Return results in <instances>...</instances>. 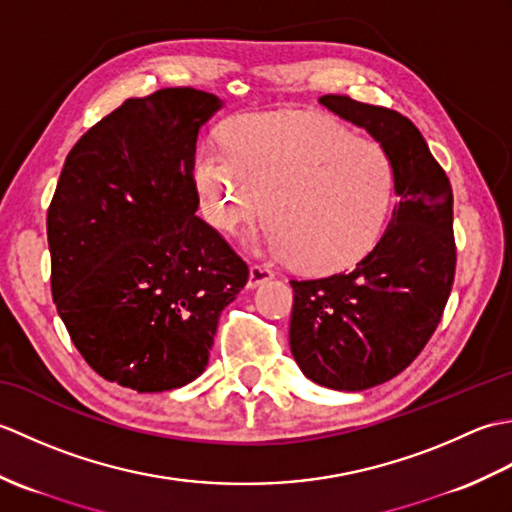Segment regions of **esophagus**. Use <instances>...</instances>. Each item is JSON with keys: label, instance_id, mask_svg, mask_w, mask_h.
<instances>
[{"label": "esophagus", "instance_id": "obj_1", "mask_svg": "<svg viewBox=\"0 0 512 512\" xmlns=\"http://www.w3.org/2000/svg\"><path fill=\"white\" fill-rule=\"evenodd\" d=\"M273 277H275V273L268 266L253 264L250 266V275H248V288H257L259 284H264V281L273 279Z\"/></svg>", "mask_w": 512, "mask_h": 512}]
</instances>
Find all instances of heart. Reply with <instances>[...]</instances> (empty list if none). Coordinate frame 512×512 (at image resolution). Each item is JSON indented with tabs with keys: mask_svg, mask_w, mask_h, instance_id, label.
Instances as JSON below:
<instances>
[{
	"mask_svg": "<svg viewBox=\"0 0 512 512\" xmlns=\"http://www.w3.org/2000/svg\"><path fill=\"white\" fill-rule=\"evenodd\" d=\"M222 140L224 149L206 145L193 160L202 213L215 228L235 233L266 209L270 222L248 244L312 275L341 273L376 248L396 195L383 147L303 112L235 116Z\"/></svg>",
	"mask_w": 512,
	"mask_h": 512,
	"instance_id": "obj_1",
	"label": "heart"
}]
</instances>
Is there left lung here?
Returning a JSON list of instances; mask_svg holds the SVG:
<instances>
[{"mask_svg": "<svg viewBox=\"0 0 512 512\" xmlns=\"http://www.w3.org/2000/svg\"><path fill=\"white\" fill-rule=\"evenodd\" d=\"M319 103L378 140L400 202L350 273L290 281V352L314 383L363 391L409 367L438 328L455 277L453 191L407 116L341 94Z\"/></svg>", "mask_w": 512, "mask_h": 512, "instance_id": "1", "label": "left lung"}]
</instances>
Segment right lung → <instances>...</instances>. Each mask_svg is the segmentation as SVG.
Here are the masks:
<instances>
[{
    "instance_id": "add662e5",
    "label": "right lung",
    "mask_w": 512,
    "mask_h": 512,
    "mask_svg": "<svg viewBox=\"0 0 512 512\" xmlns=\"http://www.w3.org/2000/svg\"><path fill=\"white\" fill-rule=\"evenodd\" d=\"M193 88L127 99L65 158L48 209L52 299L96 374L140 394L198 378L248 266L200 220L195 140L220 110Z\"/></svg>"
}]
</instances>
